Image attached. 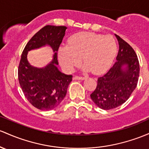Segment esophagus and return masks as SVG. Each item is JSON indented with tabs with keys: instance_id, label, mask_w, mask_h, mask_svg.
I'll use <instances>...</instances> for the list:
<instances>
[{
	"instance_id": "esophagus-1",
	"label": "esophagus",
	"mask_w": 149,
	"mask_h": 149,
	"mask_svg": "<svg viewBox=\"0 0 149 149\" xmlns=\"http://www.w3.org/2000/svg\"><path fill=\"white\" fill-rule=\"evenodd\" d=\"M86 76H76L73 79L75 80H83V79H86Z\"/></svg>"
}]
</instances>
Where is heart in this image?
Wrapping results in <instances>:
<instances>
[{"mask_svg":"<svg viewBox=\"0 0 149 149\" xmlns=\"http://www.w3.org/2000/svg\"><path fill=\"white\" fill-rule=\"evenodd\" d=\"M117 52V45L112 36L93 32H81L72 36L68 46L58 50L61 66L72 71L83 60L85 70L95 74H102L110 68Z\"/></svg>","mask_w":149,"mask_h":149,"instance_id":"heart-1","label":"heart"}]
</instances>
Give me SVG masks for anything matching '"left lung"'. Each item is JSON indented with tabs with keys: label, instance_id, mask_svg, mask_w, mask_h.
I'll use <instances>...</instances> for the list:
<instances>
[{
	"label": "left lung",
	"instance_id": "1",
	"mask_svg": "<svg viewBox=\"0 0 149 149\" xmlns=\"http://www.w3.org/2000/svg\"><path fill=\"white\" fill-rule=\"evenodd\" d=\"M120 49L117 61L103 76L99 77L92 100L102 109H114L125 103L134 91L139 76V62L131 46L115 35Z\"/></svg>",
	"mask_w": 149,
	"mask_h": 149
}]
</instances>
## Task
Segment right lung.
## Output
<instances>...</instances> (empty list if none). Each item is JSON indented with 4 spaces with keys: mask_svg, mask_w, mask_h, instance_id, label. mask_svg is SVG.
<instances>
[{
    "mask_svg": "<svg viewBox=\"0 0 149 149\" xmlns=\"http://www.w3.org/2000/svg\"><path fill=\"white\" fill-rule=\"evenodd\" d=\"M66 28L65 26H45L29 40L21 55L19 83L27 100L41 110H51L59 105L72 81V75L61 73L56 66L58 64L57 52ZM46 44L52 46L55 52L53 60L45 68L32 67L27 61L28 51Z\"/></svg>",
    "mask_w": 149,
    "mask_h": 149,
    "instance_id": "1",
    "label": "right lung"
}]
</instances>
